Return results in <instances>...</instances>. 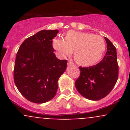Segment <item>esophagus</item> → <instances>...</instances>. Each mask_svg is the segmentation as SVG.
Segmentation results:
<instances>
[{
    "label": "esophagus",
    "mask_w": 130,
    "mask_h": 130,
    "mask_svg": "<svg viewBox=\"0 0 130 130\" xmlns=\"http://www.w3.org/2000/svg\"><path fill=\"white\" fill-rule=\"evenodd\" d=\"M73 62H72V61H71V60H68V65H73Z\"/></svg>",
    "instance_id": "34e87169"
}]
</instances>
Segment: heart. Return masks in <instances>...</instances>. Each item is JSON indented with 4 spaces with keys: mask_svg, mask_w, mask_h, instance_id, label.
Masks as SVG:
<instances>
[{
    "mask_svg": "<svg viewBox=\"0 0 130 130\" xmlns=\"http://www.w3.org/2000/svg\"><path fill=\"white\" fill-rule=\"evenodd\" d=\"M53 46L62 57L70 56L74 51L77 63L84 67L95 65L101 60L105 51L103 38L90 33L69 30L62 38H54Z\"/></svg>",
    "mask_w": 130,
    "mask_h": 130,
    "instance_id": "heart-1",
    "label": "heart"
}]
</instances>
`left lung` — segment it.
Segmentation results:
<instances>
[{
	"label": "left lung",
	"mask_w": 130,
	"mask_h": 130,
	"mask_svg": "<svg viewBox=\"0 0 130 130\" xmlns=\"http://www.w3.org/2000/svg\"><path fill=\"white\" fill-rule=\"evenodd\" d=\"M104 38L107 51L103 60L94 66L79 67L80 76L75 82L79 93L90 100H100L106 96L114 88L119 76L116 48L109 40Z\"/></svg>",
	"instance_id": "8db88e82"
}]
</instances>
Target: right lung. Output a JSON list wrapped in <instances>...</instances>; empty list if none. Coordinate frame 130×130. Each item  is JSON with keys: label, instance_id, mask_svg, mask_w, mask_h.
I'll list each match as a JSON object with an SVG mask.
<instances>
[{"label": "right lung", "instance_id": "add662e5", "mask_svg": "<svg viewBox=\"0 0 130 130\" xmlns=\"http://www.w3.org/2000/svg\"><path fill=\"white\" fill-rule=\"evenodd\" d=\"M57 30H43L26 39L16 54L14 81L22 96L35 103H44L54 97L57 81L65 72L67 60L54 53L53 39Z\"/></svg>", "mask_w": 130, "mask_h": 130}]
</instances>
